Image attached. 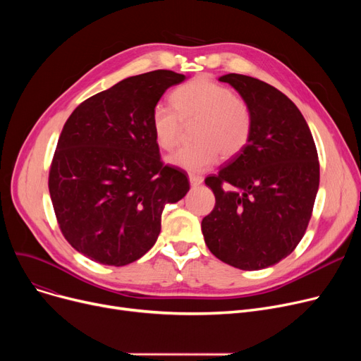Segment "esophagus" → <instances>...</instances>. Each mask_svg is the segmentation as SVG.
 Instances as JSON below:
<instances>
[{"label":"esophagus","mask_w":361,"mask_h":361,"mask_svg":"<svg viewBox=\"0 0 361 361\" xmlns=\"http://www.w3.org/2000/svg\"><path fill=\"white\" fill-rule=\"evenodd\" d=\"M188 180H190L192 187H197V185H200V184L203 183V177H200V176H195V174H190V176H188Z\"/></svg>","instance_id":"obj_1"}]
</instances>
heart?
<instances>
[{"instance_id":"1","label":"heart","mask_w":361,"mask_h":361,"mask_svg":"<svg viewBox=\"0 0 361 361\" xmlns=\"http://www.w3.org/2000/svg\"><path fill=\"white\" fill-rule=\"evenodd\" d=\"M173 106L157 105L150 114V127L157 145L164 150L174 149L183 126H192V139L196 142L174 152L166 162L187 173H203L222 155L230 159L247 146L253 118L243 98L215 80L193 79L171 94Z\"/></svg>"}]
</instances>
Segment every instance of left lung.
I'll list each match as a JSON object with an SVG mask.
<instances>
[{
    "label": "left lung",
    "instance_id": "left-lung-1",
    "mask_svg": "<svg viewBox=\"0 0 361 361\" xmlns=\"http://www.w3.org/2000/svg\"><path fill=\"white\" fill-rule=\"evenodd\" d=\"M247 102L253 130L240 154L206 185L214 211L203 218L207 249L243 271L278 263L306 233L319 190V159L300 109L274 86L250 75L219 78Z\"/></svg>",
    "mask_w": 361,
    "mask_h": 361
}]
</instances>
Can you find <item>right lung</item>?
<instances>
[{"instance_id":"obj_1","label":"right lung","mask_w":361,"mask_h":361,"mask_svg":"<svg viewBox=\"0 0 361 361\" xmlns=\"http://www.w3.org/2000/svg\"><path fill=\"white\" fill-rule=\"evenodd\" d=\"M184 74L131 75L73 111L56 143L49 195L71 247L90 260L124 267L157 243L166 203L190 190L183 171L164 165L150 114Z\"/></svg>"}]
</instances>
